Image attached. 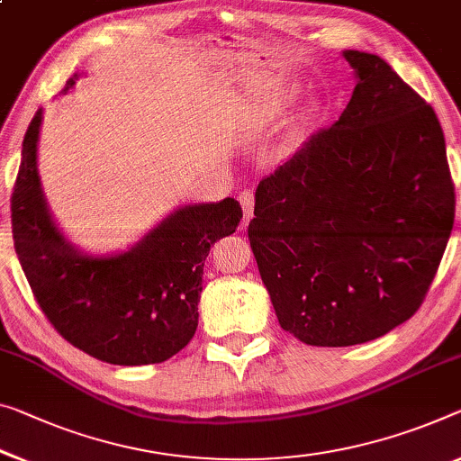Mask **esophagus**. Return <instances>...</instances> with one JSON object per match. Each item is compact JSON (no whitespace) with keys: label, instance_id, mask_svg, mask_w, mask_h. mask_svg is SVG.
Listing matches in <instances>:
<instances>
[{"label":"esophagus","instance_id":"obj_1","mask_svg":"<svg viewBox=\"0 0 461 461\" xmlns=\"http://www.w3.org/2000/svg\"><path fill=\"white\" fill-rule=\"evenodd\" d=\"M239 202H240V206H243V212H245V218H243V222L247 224L251 221V216H253V206H255V197H253V191L251 189H245L243 194L239 195Z\"/></svg>","mask_w":461,"mask_h":461}]
</instances>
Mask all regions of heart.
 Segmentation results:
<instances>
[{
	"label": "heart",
	"mask_w": 461,
	"mask_h": 461,
	"mask_svg": "<svg viewBox=\"0 0 461 461\" xmlns=\"http://www.w3.org/2000/svg\"><path fill=\"white\" fill-rule=\"evenodd\" d=\"M285 107H286V104H278V107H274V109H270L267 113H264V115L259 117V127L270 125L276 117L282 115V111H285Z\"/></svg>",
	"instance_id": "obj_1"
}]
</instances>
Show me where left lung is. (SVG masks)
<instances>
[{
  "instance_id": "8db88e82",
  "label": "left lung",
  "mask_w": 461,
  "mask_h": 461,
  "mask_svg": "<svg viewBox=\"0 0 461 461\" xmlns=\"http://www.w3.org/2000/svg\"><path fill=\"white\" fill-rule=\"evenodd\" d=\"M350 103L255 191L247 235L280 328L309 346H352L410 320L456 218L441 123L371 53L344 51Z\"/></svg>"
}]
</instances>
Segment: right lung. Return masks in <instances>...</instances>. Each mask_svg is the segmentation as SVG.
I'll list each match as a JSON object with an SVG mask.
<instances>
[{
    "label": "right lung",
    "mask_w": 461,
    "mask_h": 461,
    "mask_svg": "<svg viewBox=\"0 0 461 461\" xmlns=\"http://www.w3.org/2000/svg\"><path fill=\"white\" fill-rule=\"evenodd\" d=\"M39 127L41 111L26 130L10 202L14 247L41 311L61 338L104 363L140 366L175 357L195 334L203 261L218 239L235 232L239 202L176 210L123 255H80L42 200Z\"/></svg>",
    "instance_id": "1"
}]
</instances>
